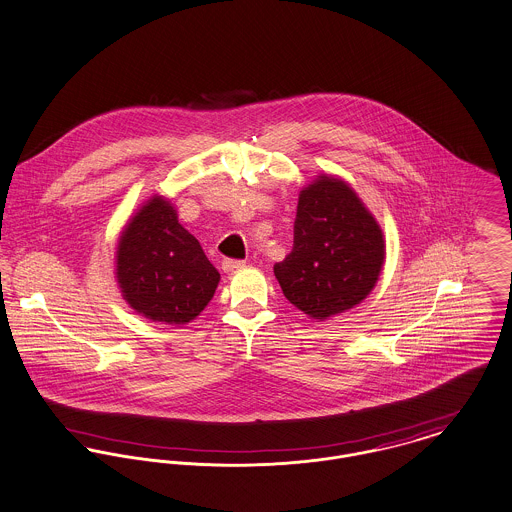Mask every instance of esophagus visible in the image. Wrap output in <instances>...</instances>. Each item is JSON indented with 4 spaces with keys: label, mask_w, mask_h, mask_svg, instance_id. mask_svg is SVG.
Wrapping results in <instances>:
<instances>
[{
    "label": "esophagus",
    "mask_w": 512,
    "mask_h": 512,
    "mask_svg": "<svg viewBox=\"0 0 512 512\" xmlns=\"http://www.w3.org/2000/svg\"><path fill=\"white\" fill-rule=\"evenodd\" d=\"M244 264H246L244 260H233V258H225L221 266H223V270H225V272H234V270L242 268Z\"/></svg>",
    "instance_id": "obj_1"
}]
</instances>
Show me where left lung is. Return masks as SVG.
Listing matches in <instances>:
<instances>
[{
  "label": "left lung",
  "mask_w": 512,
  "mask_h": 512,
  "mask_svg": "<svg viewBox=\"0 0 512 512\" xmlns=\"http://www.w3.org/2000/svg\"><path fill=\"white\" fill-rule=\"evenodd\" d=\"M383 258L385 242L372 213L344 182L321 176L299 195L293 250L274 274L291 305L326 319L368 297Z\"/></svg>",
  "instance_id": "8db88e82"
}]
</instances>
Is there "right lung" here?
Instances as JSON below:
<instances>
[{"label": "right lung", "instance_id": "add662e5", "mask_svg": "<svg viewBox=\"0 0 512 512\" xmlns=\"http://www.w3.org/2000/svg\"><path fill=\"white\" fill-rule=\"evenodd\" d=\"M219 272L178 223L174 207L152 197L127 225L117 250V279L127 303L162 325H186L211 301Z\"/></svg>", "mask_w": 512, "mask_h": 512}]
</instances>
